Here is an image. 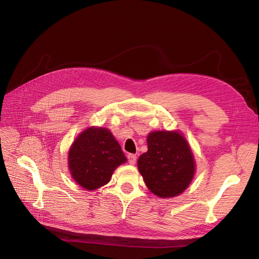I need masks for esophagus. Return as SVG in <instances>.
Returning a JSON list of instances; mask_svg holds the SVG:
<instances>
[{
    "label": "esophagus",
    "instance_id": "esophagus-1",
    "mask_svg": "<svg viewBox=\"0 0 259 259\" xmlns=\"http://www.w3.org/2000/svg\"><path fill=\"white\" fill-rule=\"evenodd\" d=\"M127 159H128V163L132 164V165H134V164L136 163V160H137V156L136 154H128L127 155Z\"/></svg>",
    "mask_w": 259,
    "mask_h": 259
}]
</instances>
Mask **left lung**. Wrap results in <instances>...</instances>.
Returning a JSON list of instances; mask_svg holds the SVG:
<instances>
[{
  "label": "left lung",
  "instance_id": "8db88e82",
  "mask_svg": "<svg viewBox=\"0 0 259 259\" xmlns=\"http://www.w3.org/2000/svg\"><path fill=\"white\" fill-rule=\"evenodd\" d=\"M148 151L138 159V169L147 187L160 198H173L189 186L194 160L187 140L177 132L148 135Z\"/></svg>",
  "mask_w": 259,
  "mask_h": 259
}]
</instances>
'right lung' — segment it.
Here are the masks:
<instances>
[{"instance_id":"1","label":"right lung","mask_w":259,"mask_h":259,"mask_svg":"<svg viewBox=\"0 0 259 259\" xmlns=\"http://www.w3.org/2000/svg\"><path fill=\"white\" fill-rule=\"evenodd\" d=\"M126 162L121 146L107 128L90 127L75 139L69 151V168L75 182L95 190L110 182L113 170Z\"/></svg>"}]
</instances>
